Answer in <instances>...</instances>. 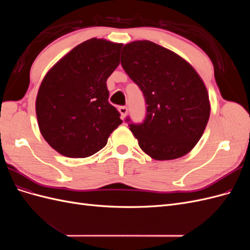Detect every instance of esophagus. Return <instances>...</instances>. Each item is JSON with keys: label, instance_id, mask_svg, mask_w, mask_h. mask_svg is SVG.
<instances>
[{"label": "esophagus", "instance_id": "1", "mask_svg": "<svg viewBox=\"0 0 250 250\" xmlns=\"http://www.w3.org/2000/svg\"><path fill=\"white\" fill-rule=\"evenodd\" d=\"M119 111H120V113H121V117H122V119H124L125 116L127 115L128 108H127L126 106H121V107L119 108Z\"/></svg>", "mask_w": 250, "mask_h": 250}]
</instances>
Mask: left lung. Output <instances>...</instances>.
Listing matches in <instances>:
<instances>
[{
	"label": "left lung",
	"instance_id": "obj_1",
	"mask_svg": "<svg viewBox=\"0 0 250 250\" xmlns=\"http://www.w3.org/2000/svg\"><path fill=\"white\" fill-rule=\"evenodd\" d=\"M121 64L142 90L146 117L128 123L141 149L156 161L181 157L194 148L209 118L206 85L193 66L175 53L149 42L127 43Z\"/></svg>",
	"mask_w": 250,
	"mask_h": 250
}]
</instances>
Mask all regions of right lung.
Listing matches in <instances>:
<instances>
[{
    "instance_id": "add662e5",
    "label": "right lung",
    "mask_w": 250,
    "mask_h": 250,
    "mask_svg": "<svg viewBox=\"0 0 250 250\" xmlns=\"http://www.w3.org/2000/svg\"><path fill=\"white\" fill-rule=\"evenodd\" d=\"M121 48V43L88 40L43 78L36 97V117L43 139L60 154H95L122 123L120 112L108 102L106 85L120 63Z\"/></svg>"
}]
</instances>
